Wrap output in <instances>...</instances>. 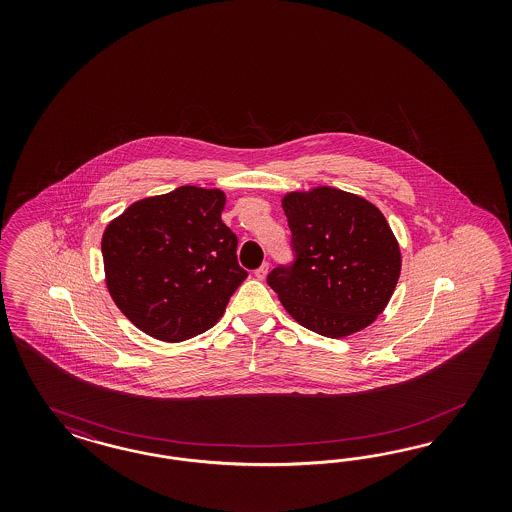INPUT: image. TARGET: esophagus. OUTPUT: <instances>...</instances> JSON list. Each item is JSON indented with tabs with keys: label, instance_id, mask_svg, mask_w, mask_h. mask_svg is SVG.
I'll return each mask as SVG.
<instances>
[{
	"label": "esophagus",
	"instance_id": "esophagus-1",
	"mask_svg": "<svg viewBox=\"0 0 512 512\" xmlns=\"http://www.w3.org/2000/svg\"><path fill=\"white\" fill-rule=\"evenodd\" d=\"M268 268H270V266H268V263L261 264V266H259V268H257V270H255V272H253V274H255V278H257V279L266 278V274H268Z\"/></svg>",
	"mask_w": 512,
	"mask_h": 512
}]
</instances>
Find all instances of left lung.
I'll return each mask as SVG.
<instances>
[{"instance_id": "1", "label": "left lung", "mask_w": 512, "mask_h": 512, "mask_svg": "<svg viewBox=\"0 0 512 512\" xmlns=\"http://www.w3.org/2000/svg\"><path fill=\"white\" fill-rule=\"evenodd\" d=\"M293 263L278 264L268 285L300 325L345 338L372 325L400 278L402 255L372 202L334 187L283 197Z\"/></svg>"}]
</instances>
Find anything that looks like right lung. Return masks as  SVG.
<instances>
[{"mask_svg":"<svg viewBox=\"0 0 512 512\" xmlns=\"http://www.w3.org/2000/svg\"><path fill=\"white\" fill-rule=\"evenodd\" d=\"M223 206L219 189L176 187L131 204L105 229L110 296L148 336L176 343L206 332L248 278Z\"/></svg>","mask_w":512,"mask_h":512,"instance_id":"right-lung-1","label":"right lung"}]
</instances>
